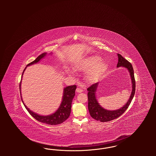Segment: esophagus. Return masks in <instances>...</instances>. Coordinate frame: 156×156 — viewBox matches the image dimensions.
Segmentation results:
<instances>
[{
    "mask_svg": "<svg viewBox=\"0 0 156 156\" xmlns=\"http://www.w3.org/2000/svg\"><path fill=\"white\" fill-rule=\"evenodd\" d=\"M76 91L78 92V93H81L83 91V90L81 88H77L76 89Z\"/></svg>",
    "mask_w": 156,
    "mask_h": 156,
    "instance_id": "esophagus-1",
    "label": "esophagus"
}]
</instances>
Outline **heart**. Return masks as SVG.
Segmentation results:
<instances>
[{"instance_id":"obj_1","label":"heart","mask_w":156,"mask_h":156,"mask_svg":"<svg viewBox=\"0 0 156 156\" xmlns=\"http://www.w3.org/2000/svg\"><path fill=\"white\" fill-rule=\"evenodd\" d=\"M101 59L98 55L86 57L79 60L74 66V69L81 72L88 71L85 75L86 81L89 83L95 82L101 78L109 68L108 62Z\"/></svg>"}]
</instances>
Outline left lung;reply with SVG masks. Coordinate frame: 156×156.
<instances>
[{"mask_svg":"<svg viewBox=\"0 0 156 156\" xmlns=\"http://www.w3.org/2000/svg\"><path fill=\"white\" fill-rule=\"evenodd\" d=\"M118 62L117 64V67H123L126 68L129 71L132 83V90L130 94V97L126 104L121 108L115 111H108L103 108L98 103L96 97V91L97 87L98 86L99 82L95 83L92 85L87 89L88 91V110L90 116L98 121L102 122H109L113 119H116L121 116L126 109L128 108L129 106L132 102V100L133 98L135 89H136V82L134 76L133 68L132 65L129 62L127 59L123 58L120 54H118Z\"/></svg>","mask_w":156,"mask_h":156,"instance_id":"1","label":"left lung"}]
</instances>
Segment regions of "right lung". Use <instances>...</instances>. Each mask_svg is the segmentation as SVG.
<instances>
[{
	"mask_svg": "<svg viewBox=\"0 0 156 156\" xmlns=\"http://www.w3.org/2000/svg\"><path fill=\"white\" fill-rule=\"evenodd\" d=\"M47 55L46 52H44L37 57V58L33 61V62L29 63L28 65H27L26 67L24 68L22 73V76L24 73V71L26 69L27 67L30 66L31 65L36 64L38 61H40L42 58H43L45 56ZM21 81L20 82L19 87H20V92L21 93ZM76 88V85H72V86H68L64 89L63 92V96L62 98V102L61 104H60L58 109L55 112L52 113L51 115H47V116H41L40 115H38L37 113L33 112L26 106V105L24 104V102L23 101L22 98L21 96V99L23 105H24L26 109L29 112L30 115L34 118L38 120L40 122H42L46 124H48L50 125H57L62 123L65 120H66L69 116L71 113V104L73 99L74 97L75 92V90Z\"/></svg>",
	"mask_w": 156,
	"mask_h": 156,
	"instance_id": "add662e5",
	"label": "right lung"
}]
</instances>
